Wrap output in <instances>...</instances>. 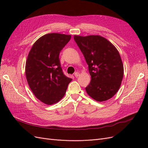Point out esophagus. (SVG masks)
Wrapping results in <instances>:
<instances>
[{
    "mask_svg": "<svg viewBox=\"0 0 148 148\" xmlns=\"http://www.w3.org/2000/svg\"><path fill=\"white\" fill-rule=\"evenodd\" d=\"M75 77H76V78H77V77H78L79 76V73H78V72H76V73H75Z\"/></svg>",
    "mask_w": 148,
    "mask_h": 148,
    "instance_id": "34e87169",
    "label": "esophagus"
}]
</instances>
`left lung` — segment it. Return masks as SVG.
Instances as JSON below:
<instances>
[{"label":"left lung","instance_id":"1","mask_svg":"<svg viewBox=\"0 0 148 148\" xmlns=\"http://www.w3.org/2000/svg\"><path fill=\"white\" fill-rule=\"evenodd\" d=\"M74 39L83 53L91 77L86 88L87 94L98 102L110 99L117 92L123 77V65L118 50L99 35H75Z\"/></svg>","mask_w":148,"mask_h":148}]
</instances>
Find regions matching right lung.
<instances>
[{
  "instance_id": "1",
  "label": "right lung",
  "mask_w": 148,
  "mask_h": 148,
  "mask_svg": "<svg viewBox=\"0 0 148 148\" xmlns=\"http://www.w3.org/2000/svg\"><path fill=\"white\" fill-rule=\"evenodd\" d=\"M70 39L71 35L46 34L34 43L28 53L25 65L27 82L34 96L47 105L59 102L72 80L63 73L59 58Z\"/></svg>"
}]
</instances>
